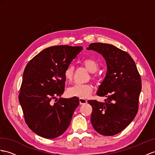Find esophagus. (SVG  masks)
Instances as JSON below:
<instances>
[{
	"label": "esophagus",
	"mask_w": 155,
	"mask_h": 155,
	"mask_svg": "<svg viewBox=\"0 0 155 155\" xmlns=\"http://www.w3.org/2000/svg\"><path fill=\"white\" fill-rule=\"evenodd\" d=\"M79 101H80V104L83 105L87 103V100L84 98H79Z\"/></svg>",
	"instance_id": "34e87169"
}]
</instances>
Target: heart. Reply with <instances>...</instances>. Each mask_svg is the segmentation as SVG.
I'll list each match as a JSON object with an SVG mask.
<instances>
[{"instance_id":"obj_1","label":"heart","mask_w":155,"mask_h":155,"mask_svg":"<svg viewBox=\"0 0 155 155\" xmlns=\"http://www.w3.org/2000/svg\"><path fill=\"white\" fill-rule=\"evenodd\" d=\"M81 63L90 73L96 72L99 64L96 60L92 58H85L81 61ZM74 68L73 65H69L64 70L63 74L65 80L68 82L72 81L74 76ZM93 86L90 84H77L69 87L67 93L71 97H78L86 98L92 94Z\"/></svg>"}]
</instances>
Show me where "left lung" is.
Instances as JSON below:
<instances>
[{"mask_svg": "<svg viewBox=\"0 0 155 155\" xmlns=\"http://www.w3.org/2000/svg\"><path fill=\"white\" fill-rule=\"evenodd\" d=\"M88 50L102 54L107 72L97 95L106 97L104 103L89 100L92 107L91 122L103 136H112L124 130L138 111L141 79L134 59L128 53L108 44L92 43Z\"/></svg>", "mask_w": 155, "mask_h": 155, "instance_id": "1", "label": "left lung"}]
</instances>
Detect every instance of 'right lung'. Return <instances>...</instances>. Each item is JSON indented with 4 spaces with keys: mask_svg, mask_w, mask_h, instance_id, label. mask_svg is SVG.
I'll return each mask as SVG.
<instances>
[{
    "mask_svg": "<svg viewBox=\"0 0 155 155\" xmlns=\"http://www.w3.org/2000/svg\"><path fill=\"white\" fill-rule=\"evenodd\" d=\"M82 48L67 45L47 48L31 59L25 67L19 101L27 125L40 136L55 138L70 124L79 105L78 97L58 100L56 97L64 92L65 69Z\"/></svg>",
    "mask_w": 155,
    "mask_h": 155,
    "instance_id": "obj_1",
    "label": "right lung"
}]
</instances>
